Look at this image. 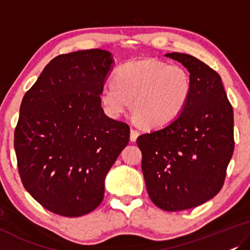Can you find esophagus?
<instances>
[{
	"label": "esophagus",
	"mask_w": 250,
	"mask_h": 250,
	"mask_svg": "<svg viewBox=\"0 0 250 250\" xmlns=\"http://www.w3.org/2000/svg\"><path fill=\"white\" fill-rule=\"evenodd\" d=\"M138 136H139L138 130L131 128V130H130V140H131V142H135Z\"/></svg>",
	"instance_id": "esophagus-1"
}]
</instances>
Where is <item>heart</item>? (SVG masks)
Segmentation results:
<instances>
[{
  "label": "heart",
  "mask_w": 250,
  "mask_h": 250,
  "mask_svg": "<svg viewBox=\"0 0 250 250\" xmlns=\"http://www.w3.org/2000/svg\"><path fill=\"white\" fill-rule=\"evenodd\" d=\"M113 83L101 89V102L107 113L119 117L131 101L133 115L150 129L164 128L177 120L192 93V77L187 68L152 59L119 66Z\"/></svg>",
  "instance_id": "obj_1"
}]
</instances>
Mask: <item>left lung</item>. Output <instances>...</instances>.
Instances as JSON below:
<instances>
[{"label":"left lung","mask_w":250,"mask_h":250,"mask_svg":"<svg viewBox=\"0 0 250 250\" xmlns=\"http://www.w3.org/2000/svg\"><path fill=\"white\" fill-rule=\"evenodd\" d=\"M192 77L190 101L174 122L137 138L149 198L161 209L194 208L222 189L234 149L233 110L221 77L185 53H167Z\"/></svg>","instance_id":"1"}]
</instances>
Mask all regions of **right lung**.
I'll use <instances>...</instances> for the list:
<instances>
[{"label":"right lung","mask_w":250,"mask_h":250,"mask_svg":"<svg viewBox=\"0 0 250 250\" xmlns=\"http://www.w3.org/2000/svg\"><path fill=\"white\" fill-rule=\"evenodd\" d=\"M112 62L100 48L56 56L21 102L15 130L21 182L58 215L78 217L100 205L105 175L129 143V125L101 106Z\"/></svg>","instance_id":"add662e5"}]
</instances>
